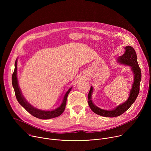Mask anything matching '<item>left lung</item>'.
Wrapping results in <instances>:
<instances>
[{
	"label": "left lung",
	"mask_w": 151,
	"mask_h": 151,
	"mask_svg": "<svg viewBox=\"0 0 151 151\" xmlns=\"http://www.w3.org/2000/svg\"><path fill=\"white\" fill-rule=\"evenodd\" d=\"M124 54L117 58V62L123 65L128 66L131 68L134 75V81L130 91V94L128 99L122 104H119L115 108L112 110L102 109L96 106L92 100V94L93 93V87H91L88 96V103L90 109L95 114L105 117H116L128 110L133 104L137 99L139 90L140 82L141 81L142 75L141 70L139 66L137 59V55L134 48L131 46H127L124 48Z\"/></svg>",
	"instance_id": "8db88e82"
}]
</instances>
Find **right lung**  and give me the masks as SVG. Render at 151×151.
<instances>
[{
    "instance_id": "right-lung-1",
    "label": "right lung",
    "mask_w": 151,
    "mask_h": 151,
    "mask_svg": "<svg viewBox=\"0 0 151 151\" xmlns=\"http://www.w3.org/2000/svg\"><path fill=\"white\" fill-rule=\"evenodd\" d=\"M17 60H18L17 59L15 63V69L12 76V83L13 88L14 89L15 96L18 103L22 106L29 113H30L33 116L41 119H48L57 117L61 115L62 113L64 112V109H65L67 98L69 93L72 88V87H71L66 91L65 94L64 95L63 98L61 100V103L57 108L52 109L51 111H44L36 108V107L31 105L26 100L19 88L17 78Z\"/></svg>"
}]
</instances>
